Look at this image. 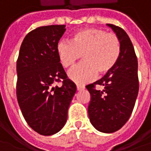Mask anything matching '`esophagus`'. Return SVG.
<instances>
[{
	"instance_id": "1",
	"label": "esophagus",
	"mask_w": 151,
	"mask_h": 151,
	"mask_svg": "<svg viewBox=\"0 0 151 151\" xmlns=\"http://www.w3.org/2000/svg\"><path fill=\"white\" fill-rule=\"evenodd\" d=\"M83 89H84V87L82 85H77V90L78 91H81V90H83Z\"/></svg>"
}]
</instances>
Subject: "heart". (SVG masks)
Here are the masks:
<instances>
[{
    "label": "heart",
    "instance_id": "obj_1",
    "mask_svg": "<svg viewBox=\"0 0 151 151\" xmlns=\"http://www.w3.org/2000/svg\"><path fill=\"white\" fill-rule=\"evenodd\" d=\"M57 53L61 64L72 68L83 56L84 62L68 73L71 80L83 84L94 79L97 73L104 75L117 63L121 43L117 36L105 30L85 28L73 34L72 41L58 42Z\"/></svg>",
    "mask_w": 151,
    "mask_h": 151
}]
</instances>
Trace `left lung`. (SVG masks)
<instances>
[{
    "label": "left lung",
    "instance_id": "left-lung-1",
    "mask_svg": "<svg viewBox=\"0 0 151 151\" xmlns=\"http://www.w3.org/2000/svg\"><path fill=\"white\" fill-rule=\"evenodd\" d=\"M121 43L117 63L101 79L86 86L91 99L88 107L92 125L103 133H114L125 124L132 114L139 92L138 61L127 33L117 26L107 24ZM96 85L103 86L97 91Z\"/></svg>",
    "mask_w": 151,
    "mask_h": 151
}]
</instances>
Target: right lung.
I'll use <instances>...</instances> for the list:
<instances>
[{
    "mask_svg": "<svg viewBox=\"0 0 151 151\" xmlns=\"http://www.w3.org/2000/svg\"><path fill=\"white\" fill-rule=\"evenodd\" d=\"M65 31V25L34 29L23 39L17 62L19 107L29 126L42 135L54 134L63 128L77 90L56 50ZM61 79L63 85L54 87Z\"/></svg>",
    "mask_w": 151,
    "mask_h": 151,
    "instance_id": "obj_1",
    "label": "right lung"
}]
</instances>
